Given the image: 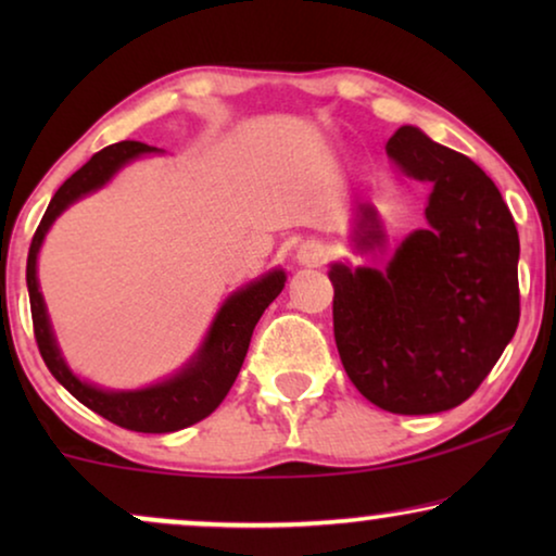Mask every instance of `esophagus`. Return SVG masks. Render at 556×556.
I'll return each mask as SVG.
<instances>
[{
  "label": "esophagus",
  "instance_id": "esophagus-1",
  "mask_svg": "<svg viewBox=\"0 0 556 556\" xmlns=\"http://www.w3.org/2000/svg\"><path fill=\"white\" fill-rule=\"evenodd\" d=\"M295 261L301 265H308V268H316V265H324L329 261V248L321 240H306L295 250Z\"/></svg>",
  "mask_w": 556,
  "mask_h": 556
}]
</instances>
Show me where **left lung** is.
Instances as JSON below:
<instances>
[{
    "label": "left lung",
    "instance_id": "8db88e82",
    "mask_svg": "<svg viewBox=\"0 0 556 556\" xmlns=\"http://www.w3.org/2000/svg\"><path fill=\"white\" fill-rule=\"evenodd\" d=\"M387 154L430 181L428 227L409 232L384 270L333 263V339L349 379L394 415H432L473 394L519 326V232L481 166L402 126ZM359 250L382 245L359 204Z\"/></svg>",
    "mask_w": 556,
    "mask_h": 556
}]
</instances>
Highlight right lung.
<instances>
[{
  "label": "right lung",
  "instance_id": "obj_1",
  "mask_svg": "<svg viewBox=\"0 0 556 556\" xmlns=\"http://www.w3.org/2000/svg\"><path fill=\"white\" fill-rule=\"evenodd\" d=\"M154 151L159 149L147 147L141 141H118L90 156L71 179L63 181V187L50 200L27 255V291L29 308H33L35 339L52 377L93 413L118 425V428L134 432H174L189 428V425L215 413L225 394L230 392L235 379H238L255 324L261 321L263 311L276 301V295L286 286V273L270 270L268 276L257 278L250 286L240 288L238 293H232L223 303V308L217 311L200 352L177 375L159 384L134 392H111L83 382L67 369L63 354L55 344V337H52L48 308H45L40 283H37V253H40L45 235H48L50 225L55 223L60 212L71 207L80 197L101 189L124 164L134 162L141 154H154Z\"/></svg>",
  "mask_w": 556,
  "mask_h": 556
}]
</instances>
